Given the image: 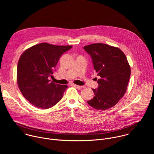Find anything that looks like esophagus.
<instances>
[{"label":"esophagus","instance_id":"obj_1","mask_svg":"<svg viewBox=\"0 0 154 154\" xmlns=\"http://www.w3.org/2000/svg\"><path fill=\"white\" fill-rule=\"evenodd\" d=\"M72 85L74 87L77 88H78V89H82V88H84L83 86H79V85H75V84H73Z\"/></svg>","mask_w":154,"mask_h":154}]
</instances>
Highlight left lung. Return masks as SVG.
Listing matches in <instances>:
<instances>
[{"label": "left lung", "mask_w": 154, "mask_h": 154, "mask_svg": "<svg viewBox=\"0 0 154 154\" xmlns=\"http://www.w3.org/2000/svg\"><path fill=\"white\" fill-rule=\"evenodd\" d=\"M83 49L91 57L94 69L99 76L97 88L92 89L94 97L87 103L99 110L110 108L127 90L131 72L127 57L119 48L106 44H92Z\"/></svg>", "instance_id": "1"}]
</instances>
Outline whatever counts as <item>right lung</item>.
I'll return each mask as SVG.
<instances>
[{"mask_svg": "<svg viewBox=\"0 0 154 154\" xmlns=\"http://www.w3.org/2000/svg\"><path fill=\"white\" fill-rule=\"evenodd\" d=\"M72 46H55L43 42L27 49L21 55L17 68V82L23 96L37 108L48 109L62 98L66 85L49 80L61 55Z\"/></svg>", "mask_w": 154, "mask_h": 154, "instance_id": "add662e5", "label": "right lung"}]
</instances>
